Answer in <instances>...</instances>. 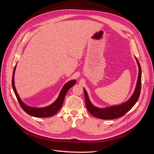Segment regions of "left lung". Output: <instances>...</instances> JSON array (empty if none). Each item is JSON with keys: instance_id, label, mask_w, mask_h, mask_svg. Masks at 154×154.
Instances as JSON below:
<instances>
[{"instance_id": "1", "label": "left lung", "mask_w": 154, "mask_h": 154, "mask_svg": "<svg viewBox=\"0 0 154 154\" xmlns=\"http://www.w3.org/2000/svg\"><path fill=\"white\" fill-rule=\"evenodd\" d=\"M135 58L137 60L139 69L137 85L133 94L124 103L105 108L97 107L91 102L86 90L83 88L86 106L91 115L102 119H113L124 116L135 105L140 97L141 86V69L138 59L135 57Z\"/></svg>"}]
</instances>
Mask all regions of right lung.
I'll list each match as a JSON object with an SVG mask.
<instances>
[{
	"mask_svg": "<svg viewBox=\"0 0 154 154\" xmlns=\"http://www.w3.org/2000/svg\"><path fill=\"white\" fill-rule=\"evenodd\" d=\"M16 68V64L14 68L13 77H12V86H13V89L14 92V94L17 97V99L20 106L24 109V111L26 112L28 115L36 117V118H48V117L52 116L55 114H56L62 106L65 96L66 94L68 91L76 83V80H72L66 83L63 86L62 89L59 94V96L56 99V100L50 105L45 107H42V108L33 107L25 104L23 101H22L19 94L17 93L16 87L14 86V73H15Z\"/></svg>",
	"mask_w": 154,
	"mask_h": 154,
	"instance_id": "right-lung-1",
	"label": "right lung"
}]
</instances>
